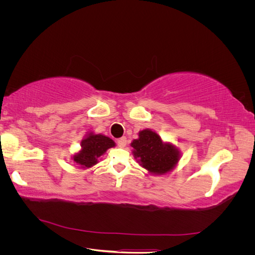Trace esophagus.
I'll use <instances>...</instances> for the list:
<instances>
[{"label": "esophagus", "instance_id": "obj_1", "mask_svg": "<svg viewBox=\"0 0 255 255\" xmlns=\"http://www.w3.org/2000/svg\"><path fill=\"white\" fill-rule=\"evenodd\" d=\"M127 142H128V139H127V137H125V136L119 138V139L117 140L119 148H125V146L127 145Z\"/></svg>", "mask_w": 255, "mask_h": 255}]
</instances>
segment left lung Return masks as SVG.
<instances>
[{"instance_id":"left-lung-1","label":"left lung","mask_w":255,"mask_h":255,"mask_svg":"<svg viewBox=\"0 0 255 255\" xmlns=\"http://www.w3.org/2000/svg\"><path fill=\"white\" fill-rule=\"evenodd\" d=\"M135 158L139 164L153 174H165L177 164L180 151L171 143H165L160 137L151 129L139 132V138L130 143Z\"/></svg>"}]
</instances>
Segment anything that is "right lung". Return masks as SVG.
<instances>
[{"instance_id":"obj_1","label":"right lung","mask_w":255,"mask_h":255,"mask_svg":"<svg viewBox=\"0 0 255 255\" xmlns=\"http://www.w3.org/2000/svg\"><path fill=\"white\" fill-rule=\"evenodd\" d=\"M113 146H115V142L110 137L90 133L82 141V150L75 154L73 160L82 168L92 167L98 163V158Z\"/></svg>"}]
</instances>
